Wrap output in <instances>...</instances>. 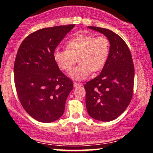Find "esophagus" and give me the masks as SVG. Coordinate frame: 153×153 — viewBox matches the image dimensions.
<instances>
[{
    "label": "esophagus",
    "instance_id": "obj_1",
    "mask_svg": "<svg viewBox=\"0 0 153 153\" xmlns=\"http://www.w3.org/2000/svg\"><path fill=\"white\" fill-rule=\"evenodd\" d=\"M82 83H78V82H74V86L76 88V87H78V86H82Z\"/></svg>",
    "mask_w": 153,
    "mask_h": 153
}]
</instances>
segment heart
Returning <instances> with one entry per match:
<instances>
[{"label":"heart","mask_w":153,"mask_h":153,"mask_svg":"<svg viewBox=\"0 0 153 153\" xmlns=\"http://www.w3.org/2000/svg\"><path fill=\"white\" fill-rule=\"evenodd\" d=\"M109 50V40L106 36L79 34L68 42L66 50H54L53 57L57 66L66 73H71L78 58L80 64L72 72L71 77L83 80L92 71L96 73L104 67Z\"/></svg>","instance_id":"obj_1"}]
</instances>
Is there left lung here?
Listing matches in <instances>:
<instances>
[{
	"label": "left lung",
	"instance_id": "1",
	"mask_svg": "<svg viewBox=\"0 0 153 153\" xmlns=\"http://www.w3.org/2000/svg\"><path fill=\"white\" fill-rule=\"evenodd\" d=\"M88 28L108 38L110 50L101 74L84 85L85 104L92 118L110 122L122 114L132 99L134 63L129 47L118 34L104 28Z\"/></svg>",
	"mask_w": 153,
	"mask_h": 153
}]
</instances>
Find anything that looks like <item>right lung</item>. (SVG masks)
Wrapping results in <instances>:
<instances>
[{
    "mask_svg": "<svg viewBox=\"0 0 153 153\" xmlns=\"http://www.w3.org/2000/svg\"><path fill=\"white\" fill-rule=\"evenodd\" d=\"M75 24L44 28L21 44L14 62L16 90L21 104L32 118L52 122L63 114L73 82L54 62L56 47Z\"/></svg>",
    "mask_w": 153,
    "mask_h": 153,
    "instance_id": "obj_1",
    "label": "right lung"
}]
</instances>
